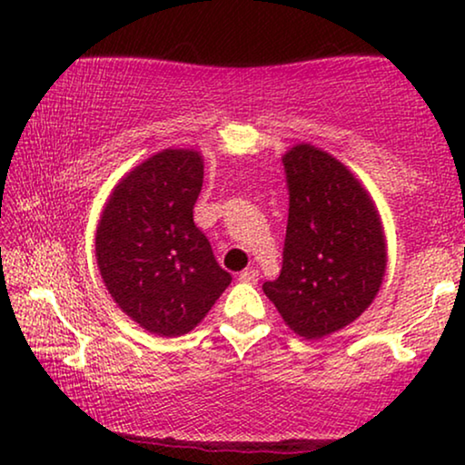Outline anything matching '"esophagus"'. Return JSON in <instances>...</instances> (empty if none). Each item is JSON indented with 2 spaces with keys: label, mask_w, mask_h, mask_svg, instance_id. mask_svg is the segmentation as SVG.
<instances>
[{
  "label": "esophagus",
  "mask_w": 465,
  "mask_h": 465,
  "mask_svg": "<svg viewBox=\"0 0 465 465\" xmlns=\"http://www.w3.org/2000/svg\"><path fill=\"white\" fill-rule=\"evenodd\" d=\"M239 282H243V283H256V282H258V269H253V266H250V269L241 271V272H239Z\"/></svg>",
  "instance_id": "1"
}]
</instances>
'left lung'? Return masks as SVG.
<instances>
[{
  "label": "left lung",
  "mask_w": 465,
  "mask_h": 465,
  "mask_svg": "<svg viewBox=\"0 0 465 465\" xmlns=\"http://www.w3.org/2000/svg\"><path fill=\"white\" fill-rule=\"evenodd\" d=\"M290 193L283 264L262 285L304 339L345 328L383 283L387 250L377 207L345 164L311 143L283 156Z\"/></svg>",
  "instance_id": "obj_1"
}]
</instances>
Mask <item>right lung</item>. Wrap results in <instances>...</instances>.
<instances>
[{"label":"right lung","mask_w":465,"mask_h":465,"mask_svg":"<svg viewBox=\"0 0 465 465\" xmlns=\"http://www.w3.org/2000/svg\"><path fill=\"white\" fill-rule=\"evenodd\" d=\"M203 158L163 150L118 182L101 213L94 256L114 301L158 336H180L232 282L194 224Z\"/></svg>","instance_id":"add662e5"}]
</instances>
